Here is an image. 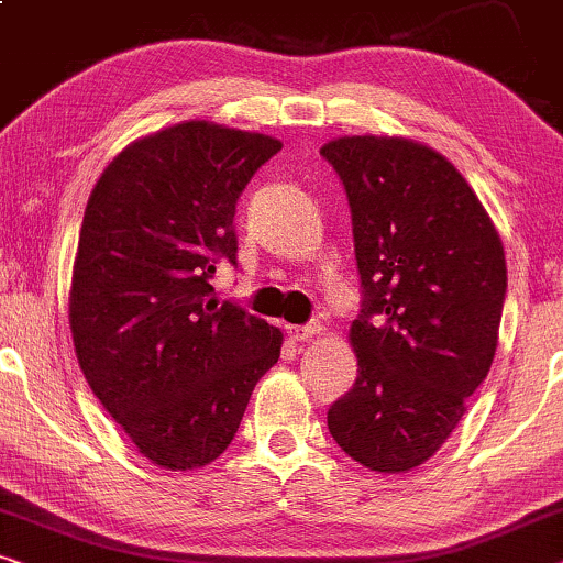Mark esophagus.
<instances>
[{"instance_id": "obj_1", "label": "esophagus", "mask_w": 563, "mask_h": 563, "mask_svg": "<svg viewBox=\"0 0 563 563\" xmlns=\"http://www.w3.org/2000/svg\"><path fill=\"white\" fill-rule=\"evenodd\" d=\"M319 334H321V327H316V323H311V327H288V336L292 342H311V339Z\"/></svg>"}]
</instances>
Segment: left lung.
I'll return each mask as SVG.
<instances>
[{
  "mask_svg": "<svg viewBox=\"0 0 563 563\" xmlns=\"http://www.w3.org/2000/svg\"><path fill=\"white\" fill-rule=\"evenodd\" d=\"M321 155L350 196L364 288L350 329L357 379L329 408V431L354 462L400 474L437 454L495 360L503 240L454 163L423 142L344 134Z\"/></svg>",
  "mask_w": 563,
  "mask_h": 563,
  "instance_id": "1",
  "label": "left lung"
}]
</instances>
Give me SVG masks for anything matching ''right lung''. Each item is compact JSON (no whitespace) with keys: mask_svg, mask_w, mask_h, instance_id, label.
I'll use <instances>...</instances> for the list:
<instances>
[{"mask_svg":"<svg viewBox=\"0 0 563 563\" xmlns=\"http://www.w3.org/2000/svg\"><path fill=\"white\" fill-rule=\"evenodd\" d=\"M283 147L206 120L134 140L84 211L68 323L86 383L155 466L201 470L232 443L283 331L219 303L211 278L236 260L234 203Z\"/></svg>","mask_w":563,"mask_h":563,"instance_id":"1","label":"right lung"}]
</instances>
